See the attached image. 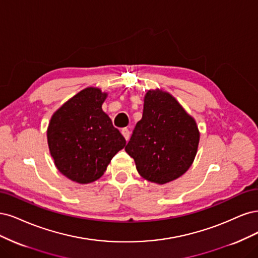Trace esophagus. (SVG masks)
I'll list each match as a JSON object with an SVG mask.
<instances>
[{
    "label": "esophagus",
    "mask_w": 258,
    "mask_h": 258,
    "mask_svg": "<svg viewBox=\"0 0 258 258\" xmlns=\"http://www.w3.org/2000/svg\"><path fill=\"white\" fill-rule=\"evenodd\" d=\"M121 133H122V135L124 136V138H125V140L127 141V140L130 139V136H131V133H130L128 128H126V127H124V128H122Z\"/></svg>",
    "instance_id": "1"
}]
</instances>
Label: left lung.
<instances>
[{"label": "left lung", "mask_w": 258, "mask_h": 258, "mask_svg": "<svg viewBox=\"0 0 258 258\" xmlns=\"http://www.w3.org/2000/svg\"><path fill=\"white\" fill-rule=\"evenodd\" d=\"M143 118L125 147L139 174L157 184L181 177L193 164L199 131L193 117L167 92L149 90Z\"/></svg>", "instance_id": "1"}]
</instances>
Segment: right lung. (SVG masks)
Segmentation results:
<instances>
[{
  "instance_id": "right-lung-1",
  "label": "right lung",
  "mask_w": 258,
  "mask_h": 258,
  "mask_svg": "<svg viewBox=\"0 0 258 258\" xmlns=\"http://www.w3.org/2000/svg\"><path fill=\"white\" fill-rule=\"evenodd\" d=\"M107 93L89 87L64 103L47 130L49 151L66 178L87 184L101 178L126 141L103 111Z\"/></svg>"
}]
</instances>
